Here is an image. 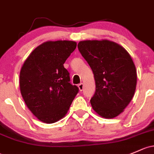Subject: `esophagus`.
Wrapping results in <instances>:
<instances>
[{
    "instance_id": "esophagus-1",
    "label": "esophagus",
    "mask_w": 154,
    "mask_h": 154,
    "mask_svg": "<svg viewBox=\"0 0 154 154\" xmlns=\"http://www.w3.org/2000/svg\"><path fill=\"white\" fill-rule=\"evenodd\" d=\"M78 88H79V89H80V91H82V90H83V88H84V84L83 83H80L78 85Z\"/></svg>"
}]
</instances>
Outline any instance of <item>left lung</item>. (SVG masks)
<instances>
[{
	"mask_svg": "<svg viewBox=\"0 0 154 154\" xmlns=\"http://www.w3.org/2000/svg\"><path fill=\"white\" fill-rule=\"evenodd\" d=\"M77 47L94 76L92 108L103 117H116L130 103L136 90L137 70L131 57L120 45L108 40H83Z\"/></svg>",
	"mask_w": 154,
	"mask_h": 154,
	"instance_id": "1",
	"label": "left lung"
}]
</instances>
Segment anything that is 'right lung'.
Here are the masks:
<instances>
[{"instance_id":"1","label":"right lung","mask_w":154,"mask_h":154,"mask_svg":"<svg viewBox=\"0 0 154 154\" xmlns=\"http://www.w3.org/2000/svg\"><path fill=\"white\" fill-rule=\"evenodd\" d=\"M77 47L70 40L47 41L35 48L20 72V93L39 120L54 123L63 118L79 88L70 82L63 64Z\"/></svg>"}]
</instances>
